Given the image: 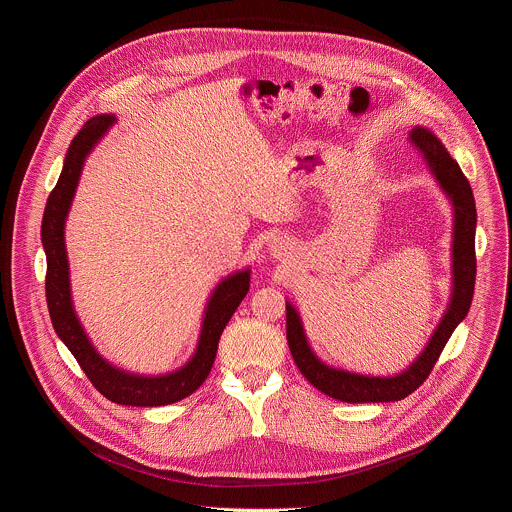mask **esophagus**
Wrapping results in <instances>:
<instances>
[{"label": "esophagus", "mask_w": 512, "mask_h": 512, "mask_svg": "<svg viewBox=\"0 0 512 512\" xmlns=\"http://www.w3.org/2000/svg\"><path fill=\"white\" fill-rule=\"evenodd\" d=\"M271 251H273L275 255H281V251H285V247H283V243H281V241H273Z\"/></svg>", "instance_id": "1"}]
</instances>
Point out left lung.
Wrapping results in <instances>:
<instances>
[{
    "mask_svg": "<svg viewBox=\"0 0 512 512\" xmlns=\"http://www.w3.org/2000/svg\"><path fill=\"white\" fill-rule=\"evenodd\" d=\"M411 143L423 154L433 172L435 180L440 182L442 190L450 196L454 204V291L450 308L444 314L440 326L435 328L429 344L421 356L411 364L407 371L395 377H364L340 369L326 367V364L312 352L302 320L296 308L285 306V328L289 352L294 356L300 373L324 395L344 401V403H387L401 401L411 395L433 371V364L440 358L446 342L450 340L456 326L466 318L476 281V204L468 178L462 174L458 162L446 152L442 141L431 131L423 127H413L409 135Z\"/></svg>",
    "mask_w": 512,
    "mask_h": 512,
    "instance_id": "obj_1",
    "label": "left lung"
}]
</instances>
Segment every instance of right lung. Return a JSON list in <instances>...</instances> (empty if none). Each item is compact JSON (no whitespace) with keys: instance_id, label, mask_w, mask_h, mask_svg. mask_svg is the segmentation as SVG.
Listing matches in <instances>:
<instances>
[{"instance_id":"obj_1","label":"right lung","mask_w":512,"mask_h":512,"mask_svg":"<svg viewBox=\"0 0 512 512\" xmlns=\"http://www.w3.org/2000/svg\"><path fill=\"white\" fill-rule=\"evenodd\" d=\"M113 123V115H97L83 125V129L70 143L60 178L48 196L42 218V245L46 251V304L58 338L77 358L81 369L103 397L119 405L160 407L182 401L206 381L216 358L218 340H221V334L227 328L231 316L247 296L251 277L247 269L229 275L225 281L216 285L204 312L198 348L186 367L176 373L162 377L131 375L111 367L107 360H103V356L97 354L70 302L64 221L72 196H75L85 158Z\"/></svg>"}]
</instances>
